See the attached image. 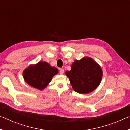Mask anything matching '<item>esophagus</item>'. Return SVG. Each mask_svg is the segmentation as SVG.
Returning <instances> with one entry per match:
<instances>
[{
	"label": "esophagus",
	"instance_id": "1",
	"mask_svg": "<svg viewBox=\"0 0 130 130\" xmlns=\"http://www.w3.org/2000/svg\"><path fill=\"white\" fill-rule=\"evenodd\" d=\"M63 73H64V69H60V73L61 74H63Z\"/></svg>",
	"mask_w": 130,
	"mask_h": 130
}]
</instances>
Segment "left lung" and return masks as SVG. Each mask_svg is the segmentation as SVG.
I'll list each match as a JSON object with an SVG mask.
<instances>
[{"label": "left lung", "instance_id": "1", "mask_svg": "<svg viewBox=\"0 0 130 130\" xmlns=\"http://www.w3.org/2000/svg\"><path fill=\"white\" fill-rule=\"evenodd\" d=\"M73 90L80 94H87L95 90L102 81L103 70L93 59L84 57L75 60L70 70L65 72Z\"/></svg>", "mask_w": 130, "mask_h": 130}]
</instances>
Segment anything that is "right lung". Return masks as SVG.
<instances>
[{
    "label": "right lung",
    "instance_id": "add662e5",
    "mask_svg": "<svg viewBox=\"0 0 130 130\" xmlns=\"http://www.w3.org/2000/svg\"><path fill=\"white\" fill-rule=\"evenodd\" d=\"M58 73L57 68L52 67L45 61H39L26 68L23 72V77L24 80L31 87L42 91L47 86L53 77Z\"/></svg>",
    "mask_w": 130,
    "mask_h": 130
}]
</instances>
